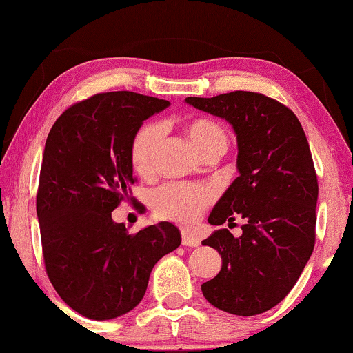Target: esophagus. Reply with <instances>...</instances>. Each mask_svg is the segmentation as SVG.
Returning <instances> with one entry per match:
<instances>
[{
  "label": "esophagus",
  "mask_w": 353,
  "mask_h": 353,
  "mask_svg": "<svg viewBox=\"0 0 353 353\" xmlns=\"http://www.w3.org/2000/svg\"><path fill=\"white\" fill-rule=\"evenodd\" d=\"M182 245L185 247H198L199 241L194 238V236L188 234V233H182Z\"/></svg>",
  "instance_id": "esophagus-1"
}]
</instances>
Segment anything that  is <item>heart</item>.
Returning a JSON list of instances; mask_svg holds the SVG:
<instances>
[{
  "instance_id": "1",
  "label": "heart",
  "mask_w": 353,
  "mask_h": 353,
  "mask_svg": "<svg viewBox=\"0 0 353 353\" xmlns=\"http://www.w3.org/2000/svg\"><path fill=\"white\" fill-rule=\"evenodd\" d=\"M187 136L199 154L209 145L227 143L222 126L209 119H196L187 125ZM161 128L157 123H145L134 134L131 143V163L141 174H147L154 168V160L161 143ZM214 190L208 185L187 182H168L152 193V208L157 217L171 220L183 227L196 223L210 203Z\"/></svg>"
}]
</instances>
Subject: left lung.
<instances>
[{
    "label": "left lung",
    "instance_id": "1",
    "mask_svg": "<svg viewBox=\"0 0 353 353\" xmlns=\"http://www.w3.org/2000/svg\"><path fill=\"white\" fill-rule=\"evenodd\" d=\"M188 104L222 117L238 139L239 176L210 212L214 231L203 245L222 255V270L204 282V298L228 314L270 311L292 290L315 244L317 174L304 130L292 109L255 92L185 98Z\"/></svg>",
    "mask_w": 353,
    "mask_h": 353
}]
</instances>
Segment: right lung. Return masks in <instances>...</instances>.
I'll return each instance as SVG.
<instances>
[{
	"instance_id": "1",
	"label": "right lung",
	"mask_w": 353,
	"mask_h": 353,
	"mask_svg": "<svg viewBox=\"0 0 353 353\" xmlns=\"http://www.w3.org/2000/svg\"><path fill=\"white\" fill-rule=\"evenodd\" d=\"M170 101L134 92L98 93L68 108L42 157L36 212L46 272L83 317L109 320L143 299L152 268L181 245L170 222L128 233L110 212L136 182L131 143Z\"/></svg>"
}]
</instances>
